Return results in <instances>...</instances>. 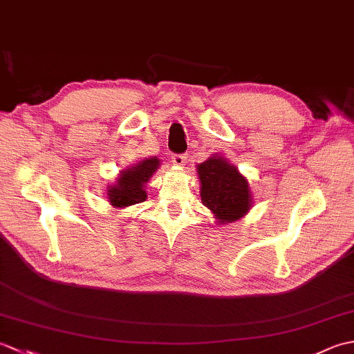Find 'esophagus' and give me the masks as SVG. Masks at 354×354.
Here are the masks:
<instances>
[{"label": "esophagus", "instance_id": "34e87169", "mask_svg": "<svg viewBox=\"0 0 354 354\" xmlns=\"http://www.w3.org/2000/svg\"><path fill=\"white\" fill-rule=\"evenodd\" d=\"M185 161H187V156L185 155L176 153V155L171 156V162L175 164V165H178V167H183V165L185 164Z\"/></svg>", "mask_w": 354, "mask_h": 354}]
</instances>
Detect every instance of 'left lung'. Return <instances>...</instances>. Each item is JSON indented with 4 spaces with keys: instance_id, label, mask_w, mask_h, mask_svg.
<instances>
[{
    "instance_id": "obj_1",
    "label": "left lung",
    "mask_w": 354,
    "mask_h": 354,
    "mask_svg": "<svg viewBox=\"0 0 354 354\" xmlns=\"http://www.w3.org/2000/svg\"><path fill=\"white\" fill-rule=\"evenodd\" d=\"M201 181V199L219 223H231L243 217L252 205L246 178L236 165L222 156H212L196 165Z\"/></svg>"
}]
</instances>
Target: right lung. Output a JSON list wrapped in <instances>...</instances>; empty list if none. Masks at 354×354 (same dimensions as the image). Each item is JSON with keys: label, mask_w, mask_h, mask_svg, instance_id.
Returning <instances> with one entry per match:
<instances>
[{"label": "right lung", "mask_w": 354, "mask_h": 354, "mask_svg": "<svg viewBox=\"0 0 354 354\" xmlns=\"http://www.w3.org/2000/svg\"><path fill=\"white\" fill-rule=\"evenodd\" d=\"M160 167V160L156 156L146 158V160L135 164L133 167H127L120 171L114 185H109L108 199L112 207L124 208L133 204L145 202L147 198L146 184L156 169Z\"/></svg>", "instance_id": "right-lung-1"}]
</instances>
